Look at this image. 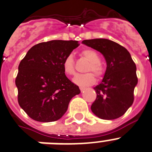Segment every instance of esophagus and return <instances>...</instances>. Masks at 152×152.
<instances>
[{"label": "esophagus", "instance_id": "34e87169", "mask_svg": "<svg viewBox=\"0 0 152 152\" xmlns=\"http://www.w3.org/2000/svg\"><path fill=\"white\" fill-rule=\"evenodd\" d=\"M79 88H80V90H81V91H84L85 90V88H84V87H79Z\"/></svg>", "mask_w": 152, "mask_h": 152}]
</instances>
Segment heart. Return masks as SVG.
Instances as JSON below:
<instances>
[{
    "mask_svg": "<svg viewBox=\"0 0 152 152\" xmlns=\"http://www.w3.org/2000/svg\"><path fill=\"white\" fill-rule=\"evenodd\" d=\"M82 55L90 62L87 71H91L95 73L97 76H100L102 73V68L100 65V58L96 52L93 50L87 49L82 52ZM63 70L67 75H73L75 73L74 61H73V55L67 56L64 59L62 64ZM75 84L80 86H88L94 84L96 81V77L92 73L78 74L73 79Z\"/></svg>",
    "mask_w": 152,
    "mask_h": 152,
    "instance_id": "b5f03b06",
    "label": "heart"
}]
</instances>
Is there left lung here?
<instances>
[{"label":"left lung","instance_id":"obj_1","mask_svg":"<svg viewBox=\"0 0 152 152\" xmlns=\"http://www.w3.org/2000/svg\"><path fill=\"white\" fill-rule=\"evenodd\" d=\"M84 45L101 53L107 64L102 82L94 87L96 99L91 105L93 113L102 120L122 117L132 105L137 85L136 64L129 51L105 39L84 40Z\"/></svg>","mask_w":152,"mask_h":152}]
</instances>
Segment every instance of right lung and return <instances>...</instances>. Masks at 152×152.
<instances>
[{"label": "right lung", "mask_w": 152, "mask_h": 152, "mask_svg": "<svg viewBox=\"0 0 152 152\" xmlns=\"http://www.w3.org/2000/svg\"><path fill=\"white\" fill-rule=\"evenodd\" d=\"M77 47V41L42 42L31 48L20 62L15 79L18 101L32 120L43 123L59 120L70 99L80 94L62 67L65 57Z\"/></svg>", "instance_id": "add662e5"}]
</instances>
